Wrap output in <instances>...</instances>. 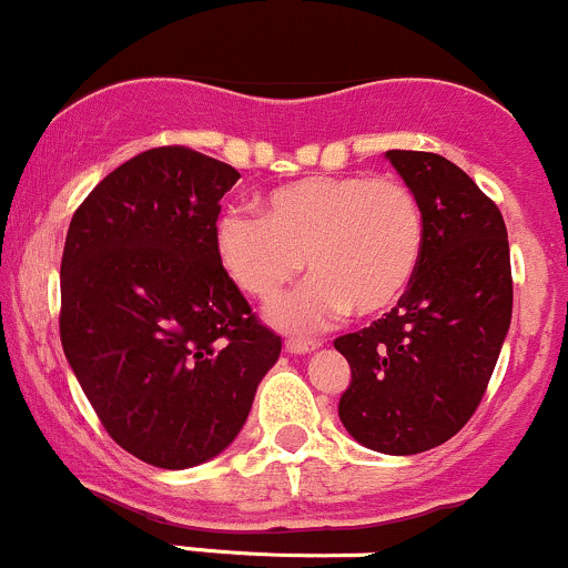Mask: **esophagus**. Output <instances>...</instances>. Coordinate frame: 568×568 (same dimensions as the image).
Returning <instances> with one entry per match:
<instances>
[{
	"instance_id": "34e87169",
	"label": "esophagus",
	"mask_w": 568,
	"mask_h": 568,
	"mask_svg": "<svg viewBox=\"0 0 568 568\" xmlns=\"http://www.w3.org/2000/svg\"><path fill=\"white\" fill-rule=\"evenodd\" d=\"M286 352H295V355H308L320 346V341H311V338H286L284 341Z\"/></svg>"
}]
</instances>
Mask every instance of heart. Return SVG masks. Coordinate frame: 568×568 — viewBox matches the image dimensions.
Listing matches in <instances>:
<instances>
[{
  "mask_svg": "<svg viewBox=\"0 0 568 568\" xmlns=\"http://www.w3.org/2000/svg\"><path fill=\"white\" fill-rule=\"evenodd\" d=\"M219 265L246 295L271 301L308 262L314 278L271 308L286 331H316L352 308L379 316L417 276L425 219L398 179L316 175L267 192L262 213L224 211L213 227Z\"/></svg>",
  "mask_w": 568,
  "mask_h": 568,
  "instance_id": "b5f03b06",
  "label": "heart"
}]
</instances>
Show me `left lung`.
<instances>
[{"mask_svg":"<svg viewBox=\"0 0 568 568\" xmlns=\"http://www.w3.org/2000/svg\"><path fill=\"white\" fill-rule=\"evenodd\" d=\"M417 194L425 248L398 306L335 338L352 382L338 417L363 447L417 455L449 442L477 412L511 322V265L498 205L457 164L387 151Z\"/></svg>","mask_w":568,"mask_h":568,"instance_id":"8db88e82","label":"left lung"}]
</instances>
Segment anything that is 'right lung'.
<instances>
[{"label": "right lung", "instance_id": "obj_1", "mask_svg": "<svg viewBox=\"0 0 568 568\" xmlns=\"http://www.w3.org/2000/svg\"><path fill=\"white\" fill-rule=\"evenodd\" d=\"M237 179L184 145L143 151L91 189L67 230V363L113 442L156 468L224 453L282 352L213 246Z\"/></svg>", "mask_w": 568, "mask_h": 568}]
</instances>
